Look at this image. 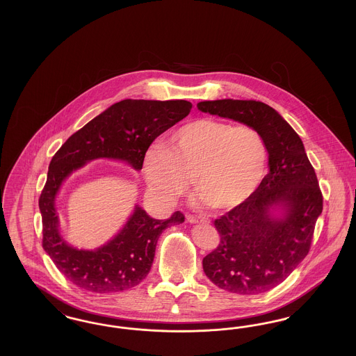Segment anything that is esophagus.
I'll return each instance as SVG.
<instances>
[{
	"mask_svg": "<svg viewBox=\"0 0 356 356\" xmlns=\"http://www.w3.org/2000/svg\"><path fill=\"white\" fill-rule=\"evenodd\" d=\"M186 220L189 221V222H192V224H196V222H208V219H205V218H202V216H192V215H188L186 216Z\"/></svg>",
	"mask_w": 356,
	"mask_h": 356,
	"instance_id": "34e87169",
	"label": "esophagus"
}]
</instances>
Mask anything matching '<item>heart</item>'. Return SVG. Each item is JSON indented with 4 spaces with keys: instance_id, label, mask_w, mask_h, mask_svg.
<instances>
[{
    "instance_id": "1",
    "label": "heart",
    "mask_w": 356,
    "mask_h": 356,
    "mask_svg": "<svg viewBox=\"0 0 356 356\" xmlns=\"http://www.w3.org/2000/svg\"><path fill=\"white\" fill-rule=\"evenodd\" d=\"M267 160V144L254 127L199 119L179 127L165 144L148 149L144 175L153 195L163 202L186 195L192 179L211 208L231 209L261 184Z\"/></svg>"
}]
</instances>
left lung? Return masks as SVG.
<instances>
[{
  "label": "left lung",
  "mask_w": 356,
  "mask_h": 356,
  "mask_svg": "<svg viewBox=\"0 0 356 356\" xmlns=\"http://www.w3.org/2000/svg\"><path fill=\"white\" fill-rule=\"evenodd\" d=\"M199 111L251 125L263 136L270 172L244 203L215 220L216 250L203 270L218 287L257 295L286 280L305 259L323 211V195L302 138L273 108L254 100H215ZM282 209L273 217L271 209Z\"/></svg>",
  "instance_id": "8db88e82"
}]
</instances>
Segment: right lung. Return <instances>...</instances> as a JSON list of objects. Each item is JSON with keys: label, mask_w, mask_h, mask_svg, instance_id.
I'll list each match as a JSON object with an SVG mask.
<instances>
[{"label": "right lung", "mask_w": 356, "mask_h": 356, "mask_svg": "<svg viewBox=\"0 0 356 356\" xmlns=\"http://www.w3.org/2000/svg\"><path fill=\"white\" fill-rule=\"evenodd\" d=\"M186 100H122L109 106L69 137L51 159L38 207L42 216V247L53 263L77 287L109 293L140 284L151 271L156 244L165 228L184 221L177 211L167 220L152 219L136 205L124 228L95 251L69 245L58 232L56 196L73 170L95 159H113L143 168L144 157L156 137L191 112Z\"/></svg>", "instance_id": "obj_1"}]
</instances>
